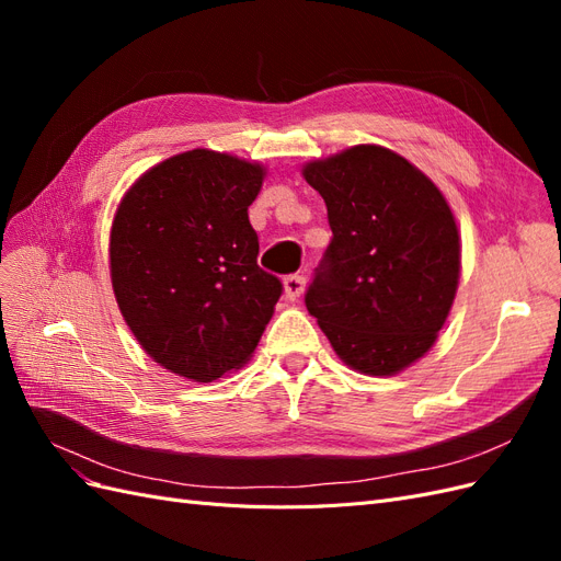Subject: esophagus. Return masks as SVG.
I'll list each match as a JSON object with an SVG mask.
<instances>
[{
    "label": "esophagus",
    "instance_id": "1",
    "mask_svg": "<svg viewBox=\"0 0 561 561\" xmlns=\"http://www.w3.org/2000/svg\"><path fill=\"white\" fill-rule=\"evenodd\" d=\"M304 285H307V278L299 276V274H290V276H285V280H283V287H285V297L290 299V301L299 299V297H301V293H304Z\"/></svg>",
    "mask_w": 561,
    "mask_h": 561
}]
</instances>
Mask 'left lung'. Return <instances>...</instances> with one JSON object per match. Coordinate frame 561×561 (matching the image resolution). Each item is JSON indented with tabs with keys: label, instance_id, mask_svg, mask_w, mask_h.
Listing matches in <instances>:
<instances>
[{
	"label": "left lung",
	"instance_id": "obj_1",
	"mask_svg": "<svg viewBox=\"0 0 561 561\" xmlns=\"http://www.w3.org/2000/svg\"><path fill=\"white\" fill-rule=\"evenodd\" d=\"M332 241L304 301L348 367L390 377L435 344L456 297L461 243L443 192L379 145L304 165Z\"/></svg>",
	"mask_w": 561,
	"mask_h": 561
}]
</instances>
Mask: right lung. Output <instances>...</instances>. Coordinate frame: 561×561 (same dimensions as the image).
Wrapping results in <instances>:
<instances>
[{"mask_svg": "<svg viewBox=\"0 0 561 561\" xmlns=\"http://www.w3.org/2000/svg\"><path fill=\"white\" fill-rule=\"evenodd\" d=\"M264 168L213 149L171 157L135 182L112 222V287L161 367L201 383L243 367L283 283L257 264L248 219Z\"/></svg>", "mask_w": 561, "mask_h": 561, "instance_id": "right-lung-1", "label": "right lung"}]
</instances>
